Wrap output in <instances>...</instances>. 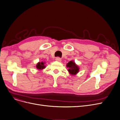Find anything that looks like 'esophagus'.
I'll return each mask as SVG.
<instances>
[{
	"label": "esophagus",
	"instance_id": "obj_1",
	"mask_svg": "<svg viewBox=\"0 0 120 120\" xmlns=\"http://www.w3.org/2000/svg\"><path fill=\"white\" fill-rule=\"evenodd\" d=\"M55 60L57 61H58V62H61V59L60 58V57H56L55 58Z\"/></svg>",
	"mask_w": 120,
	"mask_h": 120
}]
</instances>
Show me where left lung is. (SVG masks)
<instances>
[{"mask_svg": "<svg viewBox=\"0 0 120 120\" xmlns=\"http://www.w3.org/2000/svg\"><path fill=\"white\" fill-rule=\"evenodd\" d=\"M67 67L68 68V71L69 74L72 75H76L79 71V66L77 65L74 61H70L69 63H68L66 65Z\"/></svg>", "mask_w": 120, "mask_h": 120, "instance_id": "1", "label": "left lung"}]
</instances>
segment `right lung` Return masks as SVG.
<instances>
[{"instance_id":"right-lung-1","label":"right lung","mask_w":120,"mask_h":120,"mask_svg":"<svg viewBox=\"0 0 120 120\" xmlns=\"http://www.w3.org/2000/svg\"><path fill=\"white\" fill-rule=\"evenodd\" d=\"M45 62H38V63L37 64L36 66V69H37L38 70H42L43 69H44L45 68Z\"/></svg>"}]
</instances>
